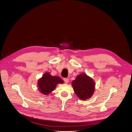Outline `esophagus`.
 <instances>
[{
    "mask_svg": "<svg viewBox=\"0 0 132 132\" xmlns=\"http://www.w3.org/2000/svg\"><path fill=\"white\" fill-rule=\"evenodd\" d=\"M63 81L65 83H68L69 81V79L68 78H63Z\"/></svg>",
    "mask_w": 132,
    "mask_h": 132,
    "instance_id": "34e87169",
    "label": "esophagus"
}]
</instances>
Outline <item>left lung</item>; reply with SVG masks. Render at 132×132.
Masks as SVG:
<instances>
[{"label": "left lung", "mask_w": 132, "mask_h": 132, "mask_svg": "<svg viewBox=\"0 0 132 132\" xmlns=\"http://www.w3.org/2000/svg\"><path fill=\"white\" fill-rule=\"evenodd\" d=\"M72 84L75 93L82 100L89 98L94 94V81L85 74L78 76Z\"/></svg>", "instance_id": "obj_1"}]
</instances>
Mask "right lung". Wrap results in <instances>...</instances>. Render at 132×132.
<instances>
[{
	"label": "right lung",
	"instance_id": "add662e5",
	"mask_svg": "<svg viewBox=\"0 0 132 132\" xmlns=\"http://www.w3.org/2000/svg\"><path fill=\"white\" fill-rule=\"evenodd\" d=\"M63 83V81L60 77L46 73L38 81V89L43 94L47 95L54 90L57 84Z\"/></svg>",
	"mask_w": 132,
	"mask_h": 132
}]
</instances>
